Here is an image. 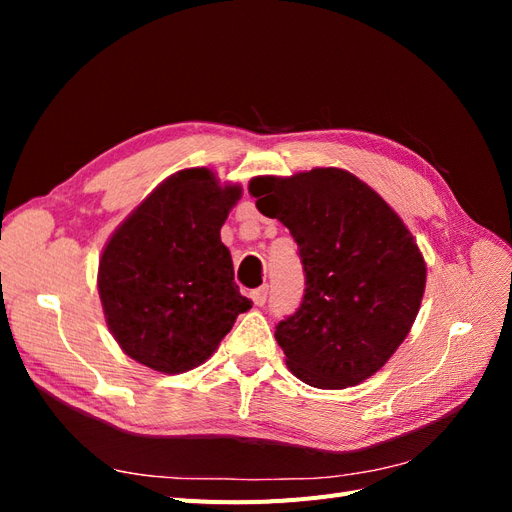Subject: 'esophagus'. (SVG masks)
Wrapping results in <instances>:
<instances>
[{"label": "esophagus", "instance_id": "esophagus-1", "mask_svg": "<svg viewBox=\"0 0 512 512\" xmlns=\"http://www.w3.org/2000/svg\"><path fill=\"white\" fill-rule=\"evenodd\" d=\"M267 292H269V288L267 286H260V288H256V290H252L250 292V299L254 301V305H265V301H267Z\"/></svg>", "mask_w": 512, "mask_h": 512}]
</instances>
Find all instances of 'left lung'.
<instances>
[{
  "instance_id": "obj_1",
  "label": "left lung",
  "mask_w": 512,
  "mask_h": 512,
  "mask_svg": "<svg viewBox=\"0 0 512 512\" xmlns=\"http://www.w3.org/2000/svg\"><path fill=\"white\" fill-rule=\"evenodd\" d=\"M250 194L299 245L305 294L280 320L286 365L316 389L354 386L404 342L425 292V260L399 215L342 168L254 177Z\"/></svg>"
}]
</instances>
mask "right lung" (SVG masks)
Here are the masks:
<instances>
[{
	"label": "right lung",
	"instance_id": "1",
	"mask_svg": "<svg viewBox=\"0 0 512 512\" xmlns=\"http://www.w3.org/2000/svg\"><path fill=\"white\" fill-rule=\"evenodd\" d=\"M239 185L209 168L162 181L108 239L98 269L106 324L134 361L162 374L205 363L252 307L220 239Z\"/></svg>",
	"mask_w": 512,
	"mask_h": 512
}]
</instances>
